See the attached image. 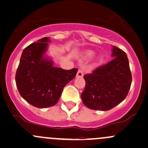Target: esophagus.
<instances>
[{
    "label": "esophagus",
    "mask_w": 148,
    "mask_h": 148,
    "mask_svg": "<svg viewBox=\"0 0 148 148\" xmlns=\"http://www.w3.org/2000/svg\"><path fill=\"white\" fill-rule=\"evenodd\" d=\"M84 76V71L83 69H79L78 70V71H77V77H78V78H81V77H82Z\"/></svg>",
    "instance_id": "34e87169"
}]
</instances>
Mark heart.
Listing matches in <instances>:
<instances>
[{"label": "heart", "instance_id": "b5f03b06", "mask_svg": "<svg viewBox=\"0 0 148 148\" xmlns=\"http://www.w3.org/2000/svg\"><path fill=\"white\" fill-rule=\"evenodd\" d=\"M86 55H87V57H92V56H93V52H87Z\"/></svg>", "mask_w": 148, "mask_h": 148}]
</instances>
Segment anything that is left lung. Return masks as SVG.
Here are the masks:
<instances>
[{"mask_svg": "<svg viewBox=\"0 0 148 148\" xmlns=\"http://www.w3.org/2000/svg\"><path fill=\"white\" fill-rule=\"evenodd\" d=\"M111 62L84 76L86 86L82 101L88 108L108 111L126 98L132 82L131 71L125 52L113 46Z\"/></svg>", "mask_w": 148, "mask_h": 148, "instance_id": "8db88e82", "label": "left lung"}]
</instances>
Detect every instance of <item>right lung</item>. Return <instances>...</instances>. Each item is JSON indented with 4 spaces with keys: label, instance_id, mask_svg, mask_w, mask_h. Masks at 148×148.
<instances>
[{
    "label": "right lung",
    "instance_id": "add662e5",
    "mask_svg": "<svg viewBox=\"0 0 148 148\" xmlns=\"http://www.w3.org/2000/svg\"><path fill=\"white\" fill-rule=\"evenodd\" d=\"M43 37L25 48L15 74V82L20 94L37 108L55 105L64 87L76 77L78 69L65 70L53 66V62L44 54L49 42Z\"/></svg>",
    "mask_w": 148,
    "mask_h": 148
}]
</instances>
